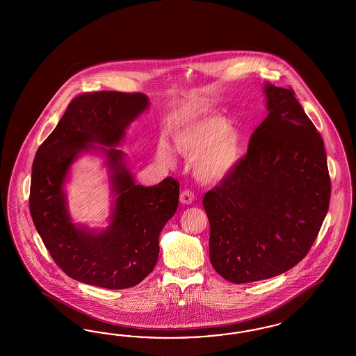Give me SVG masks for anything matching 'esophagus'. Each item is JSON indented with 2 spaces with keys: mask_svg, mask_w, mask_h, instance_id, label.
Segmentation results:
<instances>
[{
  "mask_svg": "<svg viewBox=\"0 0 356 356\" xmlns=\"http://www.w3.org/2000/svg\"><path fill=\"white\" fill-rule=\"evenodd\" d=\"M194 201V193L192 191H188L185 189L181 193H180V202L183 205H192Z\"/></svg>",
  "mask_w": 356,
  "mask_h": 356,
  "instance_id": "34e87169",
  "label": "esophagus"
}]
</instances>
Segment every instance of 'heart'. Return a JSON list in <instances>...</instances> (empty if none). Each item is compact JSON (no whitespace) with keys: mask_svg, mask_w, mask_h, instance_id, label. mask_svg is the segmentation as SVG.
<instances>
[{"mask_svg":"<svg viewBox=\"0 0 356 356\" xmlns=\"http://www.w3.org/2000/svg\"><path fill=\"white\" fill-rule=\"evenodd\" d=\"M173 145L184 156H193L192 170L200 181L216 184L236 168L244 151V136L225 118L210 116L175 133ZM159 155L167 158L165 145L159 146Z\"/></svg>","mask_w":356,"mask_h":356,"instance_id":"obj_1","label":"heart"}]
</instances>
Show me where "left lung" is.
I'll return each mask as SVG.
<instances>
[{"mask_svg":"<svg viewBox=\"0 0 356 356\" xmlns=\"http://www.w3.org/2000/svg\"><path fill=\"white\" fill-rule=\"evenodd\" d=\"M268 116L248 152L207 192L210 262L232 283L269 280L309 252L330 201L323 137L292 88L264 85Z\"/></svg>","mask_w":356,"mask_h":356,"instance_id":"obj_1","label":"left lung"}]
</instances>
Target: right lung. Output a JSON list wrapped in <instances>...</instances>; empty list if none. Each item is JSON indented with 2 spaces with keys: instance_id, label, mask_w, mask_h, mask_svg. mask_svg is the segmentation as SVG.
I'll list each match as a JSON object with an SVG mask.
<instances>
[{
  "instance_id": "1",
  "label": "right lung",
  "mask_w": 356,
  "mask_h": 356,
  "mask_svg": "<svg viewBox=\"0 0 356 356\" xmlns=\"http://www.w3.org/2000/svg\"><path fill=\"white\" fill-rule=\"evenodd\" d=\"M145 94L99 91L74 97L36 151L30 211L54 262L86 284L121 290L150 274L159 256V235L179 205V183L136 184L127 156L116 149L130 124L149 108ZM83 152L104 158L113 192L110 225L103 230L74 224L63 186Z\"/></svg>"
}]
</instances>
